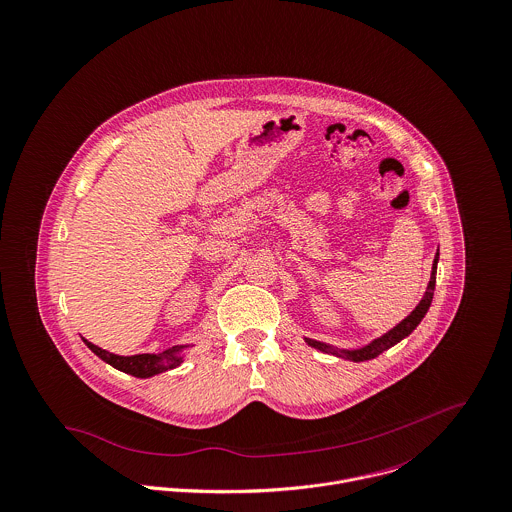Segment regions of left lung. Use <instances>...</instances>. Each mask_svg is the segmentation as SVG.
<instances>
[{
	"label": "left lung",
	"instance_id": "obj_1",
	"mask_svg": "<svg viewBox=\"0 0 512 512\" xmlns=\"http://www.w3.org/2000/svg\"><path fill=\"white\" fill-rule=\"evenodd\" d=\"M438 261H440V247H438V253L434 257V263H432V273H430V283L426 286V292L422 296V300L418 302V306L404 318L400 320L395 328H391L389 332H385L383 336L375 338V340L365 343L363 347H355V349H343V347H336L332 343H326V341L312 340V338H304V341L318 349V351H324V353H330V355H336L341 359H349V361H369V359H375L377 355H381L383 351H387L389 347L397 345L398 341L404 340L406 336H410L416 326L422 322V318L426 316L430 304H432V298H434V288H436V273H438Z\"/></svg>",
	"mask_w": 512,
	"mask_h": 512
}]
</instances>
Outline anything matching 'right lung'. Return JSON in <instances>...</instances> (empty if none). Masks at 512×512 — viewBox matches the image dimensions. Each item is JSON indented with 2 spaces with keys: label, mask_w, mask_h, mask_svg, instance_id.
I'll return each mask as SVG.
<instances>
[{
  "label": "right lung",
  "mask_w": 512,
  "mask_h": 512,
  "mask_svg": "<svg viewBox=\"0 0 512 512\" xmlns=\"http://www.w3.org/2000/svg\"><path fill=\"white\" fill-rule=\"evenodd\" d=\"M84 340V338H82ZM84 343L108 365L115 367L117 371H123L127 375L139 377V379H149L155 375H161L169 369L178 367L186 359V349L194 347L196 343H184V345H174L161 353H137V355H117L110 353L92 341L84 340Z\"/></svg>",
  "instance_id": "obj_1"
}]
</instances>
